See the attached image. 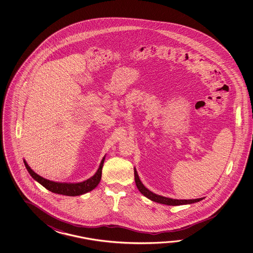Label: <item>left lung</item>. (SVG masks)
I'll use <instances>...</instances> for the list:
<instances>
[{"label": "left lung", "instance_id": "8db88e82", "mask_svg": "<svg viewBox=\"0 0 253 253\" xmlns=\"http://www.w3.org/2000/svg\"><path fill=\"white\" fill-rule=\"evenodd\" d=\"M134 181H135V184L136 187L139 190L140 193L145 195V197H147L148 199H150L153 202H156L158 204H162V205H191L194 203H197L200 202L204 198H199V199H193V200H177V199H171V198H167V197H164L161 195H157V194L152 193L148 189L145 188V185L142 183L140 181L139 176L137 174V172L134 168Z\"/></svg>", "mask_w": 253, "mask_h": 253}]
</instances>
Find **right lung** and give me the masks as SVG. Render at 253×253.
Listing matches in <instances>:
<instances>
[{
  "label": "right lung",
  "instance_id": "obj_1",
  "mask_svg": "<svg viewBox=\"0 0 253 253\" xmlns=\"http://www.w3.org/2000/svg\"><path fill=\"white\" fill-rule=\"evenodd\" d=\"M105 160V156L103 157L102 161L100 163V166L97 169V172L84 182L77 183H57L47 180L45 178L40 176L36 172H33L31 167L28 166L27 163L24 160V165L27 168L28 172L32 175V177L36 180L38 183H41L45 188L52 192L54 194H62L68 196H77L81 194H86L87 192H90L93 189L97 187V184L100 182L101 174H102V167Z\"/></svg>",
  "mask_w": 253,
  "mask_h": 253
}]
</instances>
